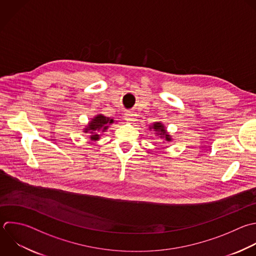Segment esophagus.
Returning a JSON list of instances; mask_svg holds the SVG:
<instances>
[{
  "mask_svg": "<svg viewBox=\"0 0 256 256\" xmlns=\"http://www.w3.org/2000/svg\"><path fill=\"white\" fill-rule=\"evenodd\" d=\"M125 119L129 122H133V121L136 120V115L133 112H127L125 114Z\"/></svg>",
  "mask_w": 256,
  "mask_h": 256,
  "instance_id": "esophagus-1",
  "label": "esophagus"
}]
</instances>
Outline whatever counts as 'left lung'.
<instances>
[{
    "label": "left lung",
    "mask_w": 256,
    "mask_h": 256,
    "mask_svg": "<svg viewBox=\"0 0 256 256\" xmlns=\"http://www.w3.org/2000/svg\"><path fill=\"white\" fill-rule=\"evenodd\" d=\"M151 130H153L157 135H159L160 138H164L165 141L167 142H170L172 139H171V136L167 133L164 125L160 122H155L151 127H149Z\"/></svg>",
    "instance_id": "obj_1"
}]
</instances>
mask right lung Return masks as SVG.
<instances>
[{
  "instance_id": "right-lung-1",
  "label": "right lung",
  "mask_w": 256,
  "mask_h": 256,
  "mask_svg": "<svg viewBox=\"0 0 256 256\" xmlns=\"http://www.w3.org/2000/svg\"><path fill=\"white\" fill-rule=\"evenodd\" d=\"M114 123V120L109 118V117H105L102 114L96 115L93 119H91V121L88 123V125L86 126V128L84 129L85 133H89L90 135V139L93 141H97L100 139V135H99V131L101 132H105L109 125Z\"/></svg>"
}]
</instances>
